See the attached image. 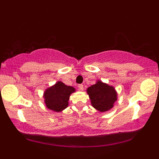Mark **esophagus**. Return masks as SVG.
Listing matches in <instances>:
<instances>
[{
    "mask_svg": "<svg viewBox=\"0 0 159 159\" xmlns=\"http://www.w3.org/2000/svg\"><path fill=\"white\" fill-rule=\"evenodd\" d=\"M78 88H79L80 90H84V85L83 84H79L78 86Z\"/></svg>",
    "mask_w": 159,
    "mask_h": 159,
    "instance_id": "obj_1",
    "label": "esophagus"
}]
</instances>
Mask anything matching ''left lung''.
Segmentation results:
<instances>
[{
    "instance_id": "left-lung-1",
    "label": "left lung",
    "mask_w": 159,
    "mask_h": 159,
    "mask_svg": "<svg viewBox=\"0 0 159 159\" xmlns=\"http://www.w3.org/2000/svg\"><path fill=\"white\" fill-rule=\"evenodd\" d=\"M87 93L93 107L101 112L110 110L116 100V93L114 87L102 81H98L87 88Z\"/></svg>"
}]
</instances>
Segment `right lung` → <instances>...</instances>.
<instances>
[{
	"label": "right lung",
	"mask_w": 159,
	"mask_h": 159,
	"mask_svg": "<svg viewBox=\"0 0 159 159\" xmlns=\"http://www.w3.org/2000/svg\"><path fill=\"white\" fill-rule=\"evenodd\" d=\"M75 88L58 81L55 85L45 90V102L47 107L54 111H61L68 106L69 96L75 92Z\"/></svg>",
	"instance_id": "obj_1"
}]
</instances>
